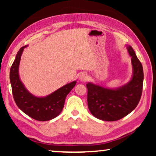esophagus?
<instances>
[{"label": "esophagus", "mask_w": 156, "mask_h": 156, "mask_svg": "<svg viewBox=\"0 0 156 156\" xmlns=\"http://www.w3.org/2000/svg\"><path fill=\"white\" fill-rule=\"evenodd\" d=\"M89 76L87 73H82V74L80 76V78H79V80H80L81 82H85L88 80Z\"/></svg>", "instance_id": "1"}]
</instances>
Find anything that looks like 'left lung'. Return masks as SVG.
<instances>
[{
	"label": "left lung",
	"instance_id": "8db88e82",
	"mask_svg": "<svg viewBox=\"0 0 156 156\" xmlns=\"http://www.w3.org/2000/svg\"><path fill=\"white\" fill-rule=\"evenodd\" d=\"M131 57L133 75L131 80L115 89L91 83L87 88L89 109L94 117L104 121H116L130 113L138 105L142 96L144 73L141 62L131 46H126Z\"/></svg>",
	"mask_w": 156,
	"mask_h": 156
}]
</instances>
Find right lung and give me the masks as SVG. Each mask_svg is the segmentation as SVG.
<instances>
[{
    "instance_id": "right-lung-1",
    "label": "right lung",
    "mask_w": 156,
    "mask_h": 156,
    "mask_svg": "<svg viewBox=\"0 0 156 156\" xmlns=\"http://www.w3.org/2000/svg\"><path fill=\"white\" fill-rule=\"evenodd\" d=\"M21 47L10 69L9 78L14 99L18 108L34 120L47 121L57 117L63 109L67 94L74 87L76 81L65 84L45 97H37L31 94L21 82L18 69L23 50Z\"/></svg>"
}]
</instances>
